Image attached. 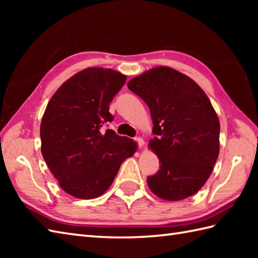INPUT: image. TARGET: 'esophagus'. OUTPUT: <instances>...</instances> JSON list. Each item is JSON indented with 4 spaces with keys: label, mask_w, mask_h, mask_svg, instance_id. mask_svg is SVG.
Masks as SVG:
<instances>
[{
    "label": "esophagus",
    "mask_w": 258,
    "mask_h": 258,
    "mask_svg": "<svg viewBox=\"0 0 258 258\" xmlns=\"http://www.w3.org/2000/svg\"><path fill=\"white\" fill-rule=\"evenodd\" d=\"M134 141L136 142V143H138V145H139V147H143L144 146V144H145V142L142 140L141 138H135L134 139Z\"/></svg>",
    "instance_id": "34e87169"
}]
</instances>
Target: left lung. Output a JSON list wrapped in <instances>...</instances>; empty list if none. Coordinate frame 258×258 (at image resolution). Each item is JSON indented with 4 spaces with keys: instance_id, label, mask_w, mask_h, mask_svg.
<instances>
[{
    "instance_id": "obj_1",
    "label": "left lung",
    "mask_w": 258,
    "mask_h": 258,
    "mask_svg": "<svg viewBox=\"0 0 258 258\" xmlns=\"http://www.w3.org/2000/svg\"><path fill=\"white\" fill-rule=\"evenodd\" d=\"M127 87L147 104L154 124L149 146L161 165L147 177L149 187L166 201L194 195L220 153L221 126L211 101L188 76L166 67L147 71Z\"/></svg>"
}]
</instances>
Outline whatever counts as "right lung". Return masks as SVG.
Masks as SVG:
<instances>
[{"label":"right lung","instance_id":"add662e5","mask_svg":"<svg viewBox=\"0 0 258 258\" xmlns=\"http://www.w3.org/2000/svg\"><path fill=\"white\" fill-rule=\"evenodd\" d=\"M126 76L116 71L89 68L59 86L41 123V151L63 190L91 200L105 193L122 163L136 151L133 140L101 128L112 122L109 103Z\"/></svg>","mask_w":258,"mask_h":258}]
</instances>
